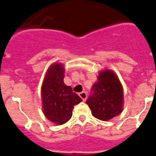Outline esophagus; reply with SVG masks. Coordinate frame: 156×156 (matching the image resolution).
Masks as SVG:
<instances>
[{"label": "esophagus", "instance_id": "34e87169", "mask_svg": "<svg viewBox=\"0 0 156 156\" xmlns=\"http://www.w3.org/2000/svg\"><path fill=\"white\" fill-rule=\"evenodd\" d=\"M79 96H80V98H82V101H86V98H87V94H86V93L85 92V91H82V92L79 93Z\"/></svg>", "mask_w": 156, "mask_h": 156}]
</instances>
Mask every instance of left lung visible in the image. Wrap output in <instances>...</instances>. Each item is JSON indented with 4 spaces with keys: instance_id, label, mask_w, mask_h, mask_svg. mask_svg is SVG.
<instances>
[{
    "instance_id": "obj_1",
    "label": "left lung",
    "mask_w": 156,
    "mask_h": 156,
    "mask_svg": "<svg viewBox=\"0 0 156 156\" xmlns=\"http://www.w3.org/2000/svg\"><path fill=\"white\" fill-rule=\"evenodd\" d=\"M92 92L86 104L95 118L107 121L121 113L124 105L123 86L112 70L106 69L99 72Z\"/></svg>"
}]
</instances>
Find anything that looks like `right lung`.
<instances>
[{
    "label": "right lung",
    "mask_w": 156,
    "mask_h": 156,
    "mask_svg": "<svg viewBox=\"0 0 156 156\" xmlns=\"http://www.w3.org/2000/svg\"><path fill=\"white\" fill-rule=\"evenodd\" d=\"M65 69L61 62L49 66L41 87L43 112L46 118L57 125H63L71 118L75 105L82 98L63 82Z\"/></svg>",
    "instance_id": "obj_1"
}]
</instances>
